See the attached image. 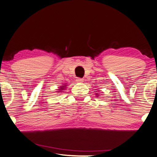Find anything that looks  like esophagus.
Instances as JSON below:
<instances>
[{"label":"esophagus","mask_w":157,"mask_h":157,"mask_svg":"<svg viewBox=\"0 0 157 157\" xmlns=\"http://www.w3.org/2000/svg\"><path fill=\"white\" fill-rule=\"evenodd\" d=\"M76 81H77V82H80V83H81V82H83V79H82V78H80V77H79V78H77Z\"/></svg>","instance_id":"esophagus-1"}]
</instances>
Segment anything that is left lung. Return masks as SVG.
Wrapping results in <instances>:
<instances>
[{
  "label": "left lung",
  "mask_w": 157,
  "mask_h": 157,
  "mask_svg": "<svg viewBox=\"0 0 157 157\" xmlns=\"http://www.w3.org/2000/svg\"><path fill=\"white\" fill-rule=\"evenodd\" d=\"M96 95H98V94H96ZM97 96H98V95H97Z\"/></svg>",
  "instance_id": "1"
}]
</instances>
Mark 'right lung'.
<instances>
[{"instance_id": "add662e5", "label": "right lung", "mask_w": 157, "mask_h": 157, "mask_svg": "<svg viewBox=\"0 0 157 157\" xmlns=\"http://www.w3.org/2000/svg\"><path fill=\"white\" fill-rule=\"evenodd\" d=\"M67 86V85H62V87H60V88L59 89H58V90H59V91H57L58 92V93H60V91H62V90H64L63 89H64V88H65V87Z\"/></svg>"}]
</instances>
